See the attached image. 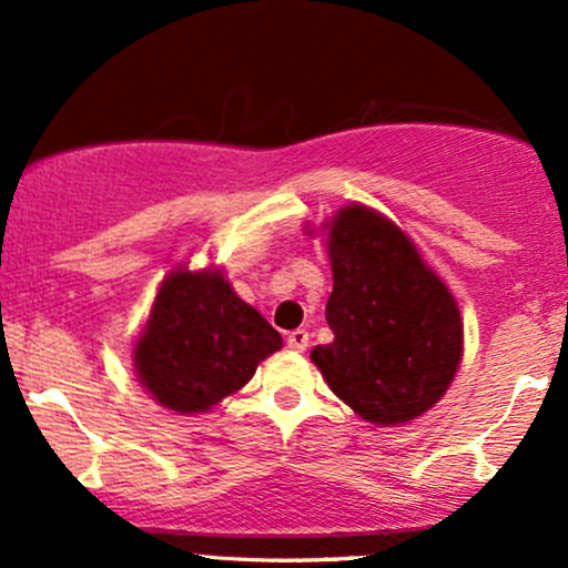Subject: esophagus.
<instances>
[{
	"label": "esophagus",
	"mask_w": 568,
	"mask_h": 568,
	"mask_svg": "<svg viewBox=\"0 0 568 568\" xmlns=\"http://www.w3.org/2000/svg\"><path fill=\"white\" fill-rule=\"evenodd\" d=\"M285 342H288V347L293 352H304L306 347H310V334H306L304 328H296V331H291Z\"/></svg>",
	"instance_id": "obj_1"
}]
</instances>
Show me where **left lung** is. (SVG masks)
Returning a JSON list of instances; mask_svg holds the SVG:
<instances>
[{
  "mask_svg": "<svg viewBox=\"0 0 568 568\" xmlns=\"http://www.w3.org/2000/svg\"><path fill=\"white\" fill-rule=\"evenodd\" d=\"M325 247L334 342L317 344L312 363L361 419L406 425L446 395L459 368V306L406 234L366 205L331 219Z\"/></svg>",
  "mask_w": 568,
  "mask_h": 568,
  "instance_id": "left-lung-1",
  "label": "left lung"
}]
</instances>
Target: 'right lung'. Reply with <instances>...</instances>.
<instances>
[{"mask_svg": "<svg viewBox=\"0 0 568 568\" xmlns=\"http://www.w3.org/2000/svg\"><path fill=\"white\" fill-rule=\"evenodd\" d=\"M283 347L270 323L221 270L179 266L162 280L133 366L141 387L175 414H202L237 393Z\"/></svg>", "mask_w": 568, "mask_h": 568, "instance_id": "right-lung-1", "label": "right lung"}]
</instances>
